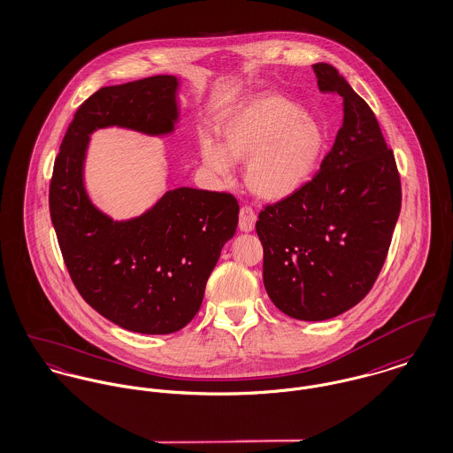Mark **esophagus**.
<instances>
[{
  "label": "esophagus",
  "mask_w": 453,
  "mask_h": 453,
  "mask_svg": "<svg viewBox=\"0 0 453 453\" xmlns=\"http://www.w3.org/2000/svg\"><path fill=\"white\" fill-rule=\"evenodd\" d=\"M256 212L250 209V207L244 206L241 209V214H239V228L241 232L249 234L254 230V225H256Z\"/></svg>",
  "instance_id": "34e87169"
}]
</instances>
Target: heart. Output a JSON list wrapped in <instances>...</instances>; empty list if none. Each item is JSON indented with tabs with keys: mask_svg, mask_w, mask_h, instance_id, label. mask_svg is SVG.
<instances>
[{
	"mask_svg": "<svg viewBox=\"0 0 453 453\" xmlns=\"http://www.w3.org/2000/svg\"><path fill=\"white\" fill-rule=\"evenodd\" d=\"M221 143L199 136V156L209 173L230 180L235 163H247V188L259 199L280 203L315 174L326 149L322 126L292 100L261 95L230 111L219 124Z\"/></svg>",
	"mask_w": 453,
	"mask_h": 453,
	"instance_id": "heart-1",
	"label": "heart"
}]
</instances>
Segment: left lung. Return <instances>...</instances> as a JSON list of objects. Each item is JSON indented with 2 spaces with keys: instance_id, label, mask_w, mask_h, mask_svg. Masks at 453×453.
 <instances>
[{
  "instance_id": "obj_1",
  "label": "left lung",
  "mask_w": 453,
  "mask_h": 453,
  "mask_svg": "<svg viewBox=\"0 0 453 453\" xmlns=\"http://www.w3.org/2000/svg\"><path fill=\"white\" fill-rule=\"evenodd\" d=\"M313 71L322 91L342 96V126L319 174L256 221L265 288L304 322L334 319L367 296L402 207L395 156L371 107L330 64Z\"/></svg>"
}]
</instances>
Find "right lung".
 Segmentation results:
<instances>
[{
	"mask_svg": "<svg viewBox=\"0 0 453 453\" xmlns=\"http://www.w3.org/2000/svg\"><path fill=\"white\" fill-rule=\"evenodd\" d=\"M180 84L176 76H154L93 93L64 136L50 183L51 223L74 286L102 317L138 334H171L196 317L239 223L230 194L178 187L126 219H114L88 194L89 136L105 127L174 133Z\"/></svg>",
	"mask_w": 453,
	"mask_h": 453,
	"instance_id": "1",
	"label": "right lung"
}]
</instances>
